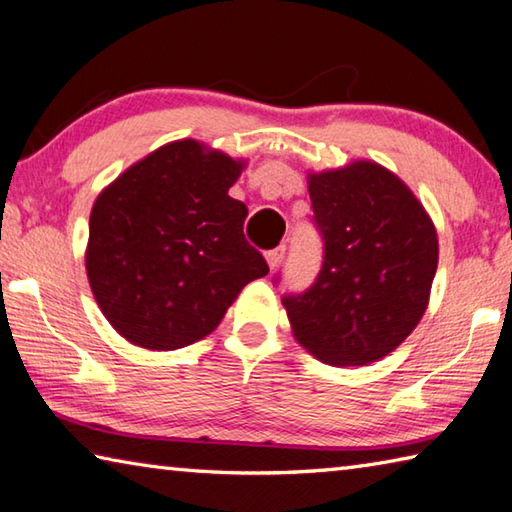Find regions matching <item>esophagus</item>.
<instances>
[{
    "instance_id": "obj_1",
    "label": "esophagus",
    "mask_w": 512,
    "mask_h": 512,
    "mask_svg": "<svg viewBox=\"0 0 512 512\" xmlns=\"http://www.w3.org/2000/svg\"><path fill=\"white\" fill-rule=\"evenodd\" d=\"M284 253H286V246H277V248H273V250H268V253H266V262H268V266H271V268H277V266H280Z\"/></svg>"
}]
</instances>
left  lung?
<instances>
[{
	"label": "left lung",
	"mask_w": 512,
	"mask_h": 512,
	"mask_svg": "<svg viewBox=\"0 0 512 512\" xmlns=\"http://www.w3.org/2000/svg\"><path fill=\"white\" fill-rule=\"evenodd\" d=\"M309 197L322 266L306 291L282 297L288 320L322 362L367 365L401 345L425 313L436 230L410 188L369 161L313 174Z\"/></svg>",
	"instance_id": "8db88e82"
}]
</instances>
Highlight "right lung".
Listing matches in <instances>:
<instances>
[{
  "label": "right lung",
  "instance_id": "obj_1",
  "mask_svg": "<svg viewBox=\"0 0 512 512\" xmlns=\"http://www.w3.org/2000/svg\"><path fill=\"white\" fill-rule=\"evenodd\" d=\"M241 163L179 141L129 167L94 203L87 275L120 336L172 351L215 331L241 288L264 277L244 237L246 203L228 197Z\"/></svg>",
  "mask_w": 512,
  "mask_h": 512
}]
</instances>
